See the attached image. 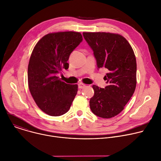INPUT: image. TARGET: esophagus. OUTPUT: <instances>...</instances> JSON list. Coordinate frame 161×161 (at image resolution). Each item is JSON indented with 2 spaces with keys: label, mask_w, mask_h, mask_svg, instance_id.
<instances>
[{
  "label": "esophagus",
  "mask_w": 161,
  "mask_h": 161,
  "mask_svg": "<svg viewBox=\"0 0 161 161\" xmlns=\"http://www.w3.org/2000/svg\"><path fill=\"white\" fill-rule=\"evenodd\" d=\"M78 86L79 88H84L86 86V85H85V84H83L82 83H80L78 84Z\"/></svg>",
  "instance_id": "1"
}]
</instances>
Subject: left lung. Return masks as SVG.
Instances as JSON below:
<instances>
[{"instance_id": "obj_1", "label": "left lung", "mask_w": 161, "mask_h": 161, "mask_svg": "<svg viewBox=\"0 0 161 161\" xmlns=\"http://www.w3.org/2000/svg\"><path fill=\"white\" fill-rule=\"evenodd\" d=\"M94 52L97 69L104 68L107 86L93 85L90 100L92 113L103 119L117 115L133 95L136 86V60L128 41L122 36L106 32H83Z\"/></svg>"}]
</instances>
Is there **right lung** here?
<instances>
[{
	"label": "right lung",
	"instance_id": "right-lung-1",
	"mask_svg": "<svg viewBox=\"0 0 161 161\" xmlns=\"http://www.w3.org/2000/svg\"><path fill=\"white\" fill-rule=\"evenodd\" d=\"M83 41L80 32H60L42 37L36 44L28 66V83L37 106L50 116L67 113L77 94L78 85L67 84L57 76L71 53Z\"/></svg>",
	"mask_w": 161,
	"mask_h": 161
}]
</instances>
